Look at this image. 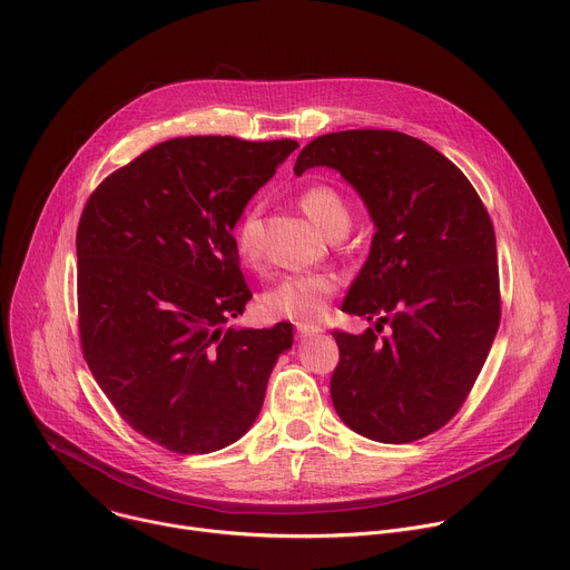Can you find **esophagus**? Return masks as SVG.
Instances as JSON below:
<instances>
[{"instance_id": "obj_1", "label": "esophagus", "mask_w": 570, "mask_h": 570, "mask_svg": "<svg viewBox=\"0 0 570 570\" xmlns=\"http://www.w3.org/2000/svg\"><path fill=\"white\" fill-rule=\"evenodd\" d=\"M295 330H297L299 338H308V336H315L322 332V327H317V324H308V322H297Z\"/></svg>"}]
</instances>
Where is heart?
<instances>
[{
  "instance_id": "1",
  "label": "heart",
  "mask_w": 570,
  "mask_h": 570,
  "mask_svg": "<svg viewBox=\"0 0 570 570\" xmlns=\"http://www.w3.org/2000/svg\"><path fill=\"white\" fill-rule=\"evenodd\" d=\"M302 209L330 236L345 234L352 223V209L345 194L330 183H313L299 194ZM236 253L255 262L259 257L262 216L257 207L243 212L232 229ZM341 279L330 271L291 273L282 277L264 297V311L273 317L308 322L327 311L330 299L338 291Z\"/></svg>"
}]
</instances>
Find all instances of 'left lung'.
<instances>
[{
	"instance_id": "obj_1",
	"label": "left lung",
	"mask_w": 570,
	"mask_h": 570,
	"mask_svg": "<svg viewBox=\"0 0 570 570\" xmlns=\"http://www.w3.org/2000/svg\"><path fill=\"white\" fill-rule=\"evenodd\" d=\"M313 167L341 171L376 225L343 311L393 330L383 340L334 332V409L367 440H422L462 409L499 332L492 218L451 159L396 130L315 137L295 174Z\"/></svg>"
}]
</instances>
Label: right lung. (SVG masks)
<instances>
[{"label":"right lung","instance_id":"obj_1","mask_svg":"<svg viewBox=\"0 0 570 570\" xmlns=\"http://www.w3.org/2000/svg\"><path fill=\"white\" fill-rule=\"evenodd\" d=\"M295 139L176 137L110 174L76 232L78 334L121 420L174 453L246 433L291 322L223 330L253 299L232 229Z\"/></svg>","mask_w":570,"mask_h":570}]
</instances>
